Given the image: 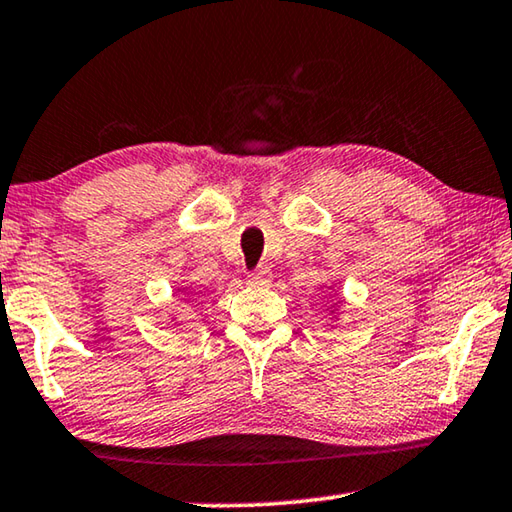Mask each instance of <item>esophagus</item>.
Listing matches in <instances>:
<instances>
[{
	"mask_svg": "<svg viewBox=\"0 0 512 512\" xmlns=\"http://www.w3.org/2000/svg\"><path fill=\"white\" fill-rule=\"evenodd\" d=\"M271 280H273V275H271L269 266H257V269L248 275V285L255 287V289L269 287Z\"/></svg>",
	"mask_w": 512,
	"mask_h": 512,
	"instance_id": "obj_1",
	"label": "esophagus"
}]
</instances>
